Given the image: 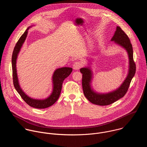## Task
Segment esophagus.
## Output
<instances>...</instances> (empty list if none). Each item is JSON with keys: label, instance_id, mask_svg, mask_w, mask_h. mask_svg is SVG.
I'll list each match as a JSON object with an SVG mask.
<instances>
[{"label": "esophagus", "instance_id": "obj_1", "mask_svg": "<svg viewBox=\"0 0 147 147\" xmlns=\"http://www.w3.org/2000/svg\"><path fill=\"white\" fill-rule=\"evenodd\" d=\"M82 64L80 62H76L73 64V68L75 70H78L82 67Z\"/></svg>", "mask_w": 147, "mask_h": 147}]
</instances>
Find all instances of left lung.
<instances>
[{
    "mask_svg": "<svg viewBox=\"0 0 147 147\" xmlns=\"http://www.w3.org/2000/svg\"><path fill=\"white\" fill-rule=\"evenodd\" d=\"M111 41H113L116 45L126 50L129 59L128 74L124 82L117 89L108 93H100L96 92L92 86L93 73L90 63L88 64L89 66L82 68L80 71L83 74L82 86L84 96L89 101L95 105H110L123 97L127 92L132 79L136 72V65L133 59L132 45L127 34L119 26H117L116 31L111 39Z\"/></svg>",
    "mask_w": 147,
    "mask_h": 147,
    "instance_id": "1",
    "label": "left lung"
}]
</instances>
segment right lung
Returning a JSON list of instances; mask_svg holds the SVG:
<instances>
[{
  "mask_svg": "<svg viewBox=\"0 0 147 147\" xmlns=\"http://www.w3.org/2000/svg\"><path fill=\"white\" fill-rule=\"evenodd\" d=\"M32 26H30L28 28L19 38L14 48L12 57L13 82L15 88L20 95L21 98L28 105L36 109H45L53 105L58 100L61 92L63 81L71 74L72 71V68L64 67L57 68L55 70L52 76L53 90L50 95L46 98L35 99L31 98L22 90L19 82L16 69V61L21 47L27 37L28 30Z\"/></svg>",
  "mask_w": 147,
  "mask_h": 147,
  "instance_id": "obj_1",
  "label": "right lung"
}]
</instances>
